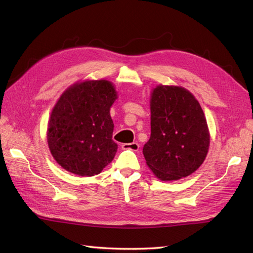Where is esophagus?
Segmentation results:
<instances>
[{
    "label": "esophagus",
    "mask_w": 253,
    "mask_h": 253,
    "mask_svg": "<svg viewBox=\"0 0 253 253\" xmlns=\"http://www.w3.org/2000/svg\"><path fill=\"white\" fill-rule=\"evenodd\" d=\"M122 149H130L133 151H137L139 149L138 143H127V144H122Z\"/></svg>",
    "instance_id": "esophagus-1"
}]
</instances>
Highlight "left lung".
<instances>
[{"label":"left lung","mask_w":253,"mask_h":253,"mask_svg":"<svg viewBox=\"0 0 253 253\" xmlns=\"http://www.w3.org/2000/svg\"><path fill=\"white\" fill-rule=\"evenodd\" d=\"M151 135L144 146L147 165L159 179L178 180L207 156L209 132L200 103L186 89L158 85L150 101Z\"/></svg>","instance_id":"left-lung-1"}]
</instances>
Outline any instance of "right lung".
<instances>
[{
	"instance_id": "right-lung-1",
	"label": "right lung",
	"mask_w": 253,
	"mask_h": 253,
	"mask_svg": "<svg viewBox=\"0 0 253 253\" xmlns=\"http://www.w3.org/2000/svg\"><path fill=\"white\" fill-rule=\"evenodd\" d=\"M117 98L107 80H90L67 89L52 109L47 139L51 155L64 169L94 176L113 161L117 144L110 106Z\"/></svg>"
}]
</instances>
